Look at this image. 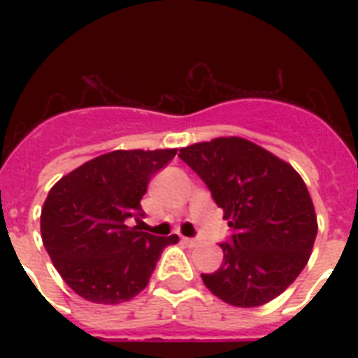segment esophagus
Masks as SVG:
<instances>
[{
  "label": "esophagus",
  "mask_w": 358,
  "mask_h": 358,
  "mask_svg": "<svg viewBox=\"0 0 358 358\" xmlns=\"http://www.w3.org/2000/svg\"><path fill=\"white\" fill-rule=\"evenodd\" d=\"M182 241H184L185 245H189V247H195V245L201 243L196 238H182Z\"/></svg>",
  "instance_id": "esophagus-1"
}]
</instances>
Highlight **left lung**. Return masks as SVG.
Masks as SVG:
<instances>
[{
    "label": "left lung",
    "mask_w": 358,
    "mask_h": 358,
    "mask_svg": "<svg viewBox=\"0 0 358 358\" xmlns=\"http://www.w3.org/2000/svg\"><path fill=\"white\" fill-rule=\"evenodd\" d=\"M180 159L208 185L232 236L223 264L202 275L219 299L239 308L280 295L310 258L317 221L305 182L289 163L241 137L180 148Z\"/></svg>",
    "instance_id": "obj_1"
}]
</instances>
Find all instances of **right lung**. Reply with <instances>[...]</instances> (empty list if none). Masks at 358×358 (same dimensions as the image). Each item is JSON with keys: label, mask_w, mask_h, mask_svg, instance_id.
<instances>
[{"label": "right lung", "mask_w": 358, "mask_h": 358, "mask_svg": "<svg viewBox=\"0 0 358 358\" xmlns=\"http://www.w3.org/2000/svg\"><path fill=\"white\" fill-rule=\"evenodd\" d=\"M171 150H115L98 156L53 185L41 213L42 243L63 280L100 305L143 292L163 249L178 241L128 227L143 217L141 199Z\"/></svg>", "instance_id": "obj_1"}]
</instances>
